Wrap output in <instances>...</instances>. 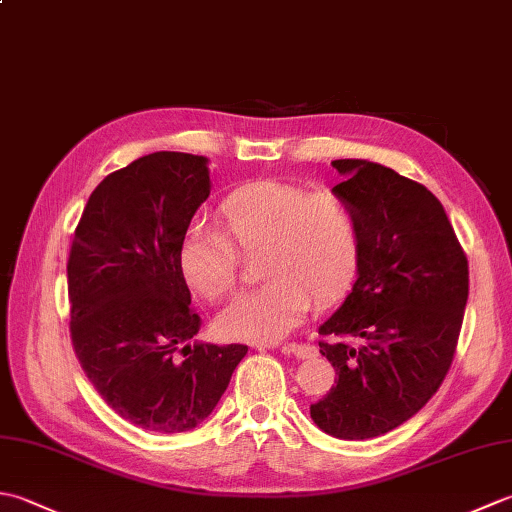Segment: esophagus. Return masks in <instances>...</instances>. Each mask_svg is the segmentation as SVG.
<instances>
[{"label": "esophagus", "mask_w": 512, "mask_h": 512, "mask_svg": "<svg viewBox=\"0 0 512 512\" xmlns=\"http://www.w3.org/2000/svg\"><path fill=\"white\" fill-rule=\"evenodd\" d=\"M264 347H279L281 352L284 354H292L297 358H312L314 354H317V350H314V345H308V343H270V345H264Z\"/></svg>", "instance_id": "34e87169"}]
</instances>
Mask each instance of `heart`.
<instances>
[{"instance_id": "b5f03b06", "label": "heart", "mask_w": 512, "mask_h": 512, "mask_svg": "<svg viewBox=\"0 0 512 512\" xmlns=\"http://www.w3.org/2000/svg\"><path fill=\"white\" fill-rule=\"evenodd\" d=\"M220 230L191 224L178 248L184 284L204 301L237 286L239 255H259L255 290L242 292L217 317L228 339L273 343L306 317L310 303L330 306L350 288L361 255L352 204L330 189L262 180L235 189L220 204Z\"/></svg>"}]
</instances>
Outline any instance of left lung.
Returning a JSON list of instances; mask_svg holds the SVG:
<instances>
[{
    "label": "left lung",
    "instance_id": "8db88e82",
    "mask_svg": "<svg viewBox=\"0 0 512 512\" xmlns=\"http://www.w3.org/2000/svg\"><path fill=\"white\" fill-rule=\"evenodd\" d=\"M361 231L358 277L319 334L339 374L310 405L319 429L367 440L427 405L458 347L469 262L440 200L424 184L367 160H332Z\"/></svg>",
    "mask_w": 512,
    "mask_h": 512
}]
</instances>
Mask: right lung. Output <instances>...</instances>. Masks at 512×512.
Returning <instances> with one entry per match:
<instances>
[{"mask_svg": "<svg viewBox=\"0 0 512 512\" xmlns=\"http://www.w3.org/2000/svg\"><path fill=\"white\" fill-rule=\"evenodd\" d=\"M209 173V158L180 151L134 160L92 191L70 246L74 354L107 405L145 431L198 427L248 352L189 345L202 319L178 248L209 198Z\"/></svg>", "mask_w": 512, "mask_h": 512, "instance_id": "right-lung-1", "label": "right lung"}]
</instances>
